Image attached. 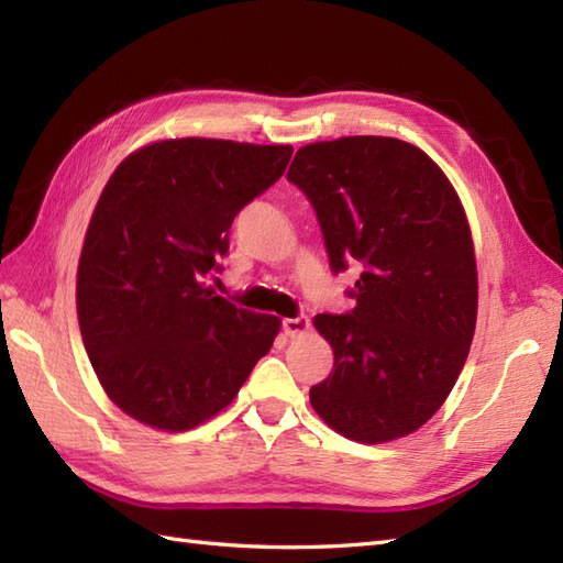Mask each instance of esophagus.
Wrapping results in <instances>:
<instances>
[{
  "label": "esophagus",
  "instance_id": "esophagus-1",
  "mask_svg": "<svg viewBox=\"0 0 563 563\" xmlns=\"http://www.w3.org/2000/svg\"><path fill=\"white\" fill-rule=\"evenodd\" d=\"M283 331L288 339L305 336L309 331V319L307 317H297V319H283Z\"/></svg>",
  "mask_w": 563,
  "mask_h": 563
}]
</instances>
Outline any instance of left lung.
<instances>
[{
	"instance_id": "obj_1",
	"label": "left lung",
	"mask_w": 563,
	"mask_h": 563,
	"mask_svg": "<svg viewBox=\"0 0 563 563\" xmlns=\"http://www.w3.org/2000/svg\"><path fill=\"white\" fill-rule=\"evenodd\" d=\"M290 181L312 202L331 271L361 266L349 314H317L331 375L309 389L321 421L355 442L413 433L457 382L479 280L462 200L411 142L353 135L297 150Z\"/></svg>"
}]
</instances>
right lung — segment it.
<instances>
[{
  "mask_svg": "<svg viewBox=\"0 0 563 563\" xmlns=\"http://www.w3.org/2000/svg\"><path fill=\"white\" fill-rule=\"evenodd\" d=\"M290 145L159 140L118 164L77 268V317L103 391L135 421L181 433L220 413L271 351L280 319L206 280L246 202L283 176Z\"/></svg>",
  "mask_w": 563,
  "mask_h": 563,
  "instance_id": "obj_1",
  "label": "right lung"
}]
</instances>
